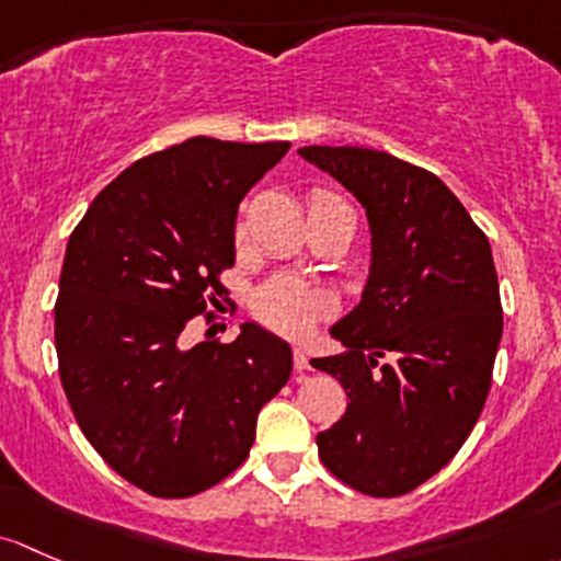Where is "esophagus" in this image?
Instances as JSON below:
<instances>
[{"label": "esophagus", "mask_w": 561, "mask_h": 561, "mask_svg": "<svg viewBox=\"0 0 561 561\" xmlns=\"http://www.w3.org/2000/svg\"><path fill=\"white\" fill-rule=\"evenodd\" d=\"M294 369H297V373H308L310 369L308 354H305L302 348H294Z\"/></svg>", "instance_id": "esophagus-1"}]
</instances>
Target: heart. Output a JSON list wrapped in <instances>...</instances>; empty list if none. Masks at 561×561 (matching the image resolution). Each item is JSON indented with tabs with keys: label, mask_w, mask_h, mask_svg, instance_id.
<instances>
[{
	"label": "heart",
	"mask_w": 561,
	"mask_h": 561,
	"mask_svg": "<svg viewBox=\"0 0 561 561\" xmlns=\"http://www.w3.org/2000/svg\"><path fill=\"white\" fill-rule=\"evenodd\" d=\"M321 207H348V202L343 196L323 192L316 188L308 196V210H321ZM248 238V224L245 218H240L234 224V242L242 245ZM332 302H329L327 294H321L319 288L308 286V283L288 278V275H278V278L267 280L264 286H259L251 297V313L262 327L273 329V332L286 334V337H305L310 329L316 327L321 319H327Z\"/></svg>",
	"instance_id": "heart-1"
}]
</instances>
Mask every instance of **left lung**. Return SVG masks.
Segmentation results:
<instances>
[{
  "mask_svg": "<svg viewBox=\"0 0 561 561\" xmlns=\"http://www.w3.org/2000/svg\"><path fill=\"white\" fill-rule=\"evenodd\" d=\"M365 205L373 267L332 327L345 354L313 359L343 383L345 415L319 432L329 472L369 496L430 481L470 437L502 337L486 234L437 175L373 148H299Z\"/></svg>",
  "mask_w": 561,
  "mask_h": 561,
  "instance_id": "left-lung-1",
  "label": "left lung"
}]
</instances>
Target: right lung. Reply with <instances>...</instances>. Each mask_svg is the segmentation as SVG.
<instances>
[{"label": "right lung", "mask_w": 561, "mask_h": 561, "mask_svg": "<svg viewBox=\"0 0 561 561\" xmlns=\"http://www.w3.org/2000/svg\"><path fill=\"white\" fill-rule=\"evenodd\" d=\"M291 142L192 137L142 156L72 229L56 297V354L75 421L146 494L181 500L248 459L256 415L291 375L288 343L242 323L186 348L183 329L227 294L242 196Z\"/></svg>", "instance_id": "right-lung-1"}]
</instances>
